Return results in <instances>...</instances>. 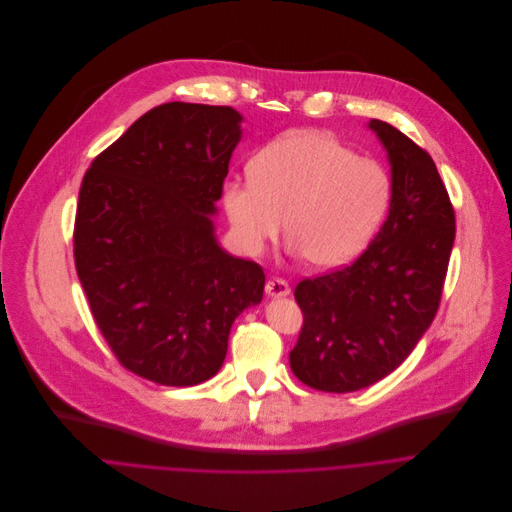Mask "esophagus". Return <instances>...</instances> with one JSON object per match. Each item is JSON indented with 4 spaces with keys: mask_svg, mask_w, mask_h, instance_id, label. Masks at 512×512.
Segmentation results:
<instances>
[{
    "mask_svg": "<svg viewBox=\"0 0 512 512\" xmlns=\"http://www.w3.org/2000/svg\"><path fill=\"white\" fill-rule=\"evenodd\" d=\"M266 294L268 296H286V294H290V286L282 278H270L266 282Z\"/></svg>",
    "mask_w": 512,
    "mask_h": 512,
    "instance_id": "obj_1",
    "label": "esophagus"
}]
</instances>
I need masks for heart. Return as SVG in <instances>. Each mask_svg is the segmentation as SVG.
I'll return each instance as SVG.
<instances>
[{
    "label": "heart",
    "mask_w": 512,
    "mask_h": 512,
    "mask_svg": "<svg viewBox=\"0 0 512 512\" xmlns=\"http://www.w3.org/2000/svg\"><path fill=\"white\" fill-rule=\"evenodd\" d=\"M391 201L383 165L319 133L282 137L250 161V181H230L224 206L240 244L260 252L280 232L306 264L331 270L357 258Z\"/></svg>",
    "instance_id": "obj_1"
}]
</instances>
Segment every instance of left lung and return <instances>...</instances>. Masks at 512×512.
<instances>
[{
  "instance_id": "1",
  "label": "left lung",
  "mask_w": 512,
  "mask_h": 512,
  "mask_svg": "<svg viewBox=\"0 0 512 512\" xmlns=\"http://www.w3.org/2000/svg\"><path fill=\"white\" fill-rule=\"evenodd\" d=\"M369 127L391 163L389 216L349 266L294 288L302 329L292 373L313 389L347 393L397 369L432 325L456 236V216L434 159L385 121Z\"/></svg>"
}]
</instances>
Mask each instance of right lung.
<instances>
[{"mask_svg":"<svg viewBox=\"0 0 512 512\" xmlns=\"http://www.w3.org/2000/svg\"><path fill=\"white\" fill-rule=\"evenodd\" d=\"M232 107L165 102L84 173L74 264L119 363L159 385L218 373L236 317L262 300L264 270L216 242L214 203L240 141Z\"/></svg>","mask_w":512,"mask_h":512,"instance_id":"add662e5","label":"right lung"}]
</instances>
